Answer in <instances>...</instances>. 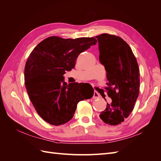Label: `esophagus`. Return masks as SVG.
<instances>
[{
    "label": "esophagus",
    "instance_id": "obj_1",
    "mask_svg": "<svg viewBox=\"0 0 161 161\" xmlns=\"http://www.w3.org/2000/svg\"><path fill=\"white\" fill-rule=\"evenodd\" d=\"M99 97H100L99 94L97 91H95L94 92V94H93V96H92V98H93L94 99H96L99 98Z\"/></svg>",
    "mask_w": 161,
    "mask_h": 161
}]
</instances>
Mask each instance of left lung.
<instances>
[{
    "mask_svg": "<svg viewBox=\"0 0 161 161\" xmlns=\"http://www.w3.org/2000/svg\"><path fill=\"white\" fill-rule=\"evenodd\" d=\"M99 61L105 66L108 95L112 102L100 113L111 125L122 123L132 111L139 95L140 72L137 60L129 45L119 37L108 33L97 36Z\"/></svg>",
    "mask_w": 161,
    "mask_h": 161,
    "instance_id": "left-lung-1",
    "label": "left lung"
}]
</instances>
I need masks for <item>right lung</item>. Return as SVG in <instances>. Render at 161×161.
Returning <instances> with one entry per match:
<instances>
[{
    "label": "right lung",
    "instance_id": "right-lung-1",
    "mask_svg": "<svg viewBox=\"0 0 161 161\" xmlns=\"http://www.w3.org/2000/svg\"><path fill=\"white\" fill-rule=\"evenodd\" d=\"M94 37H49L34 48L26 62L25 85L37 114L53 125L70 121L78 103L85 99L77 82L67 85L64 75L74 69L80 53L97 43Z\"/></svg>",
    "mask_w": 161,
    "mask_h": 161
}]
</instances>
